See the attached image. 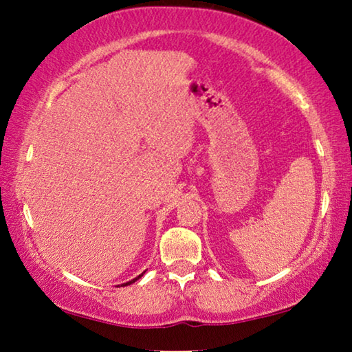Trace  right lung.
I'll list each match as a JSON object with an SVG mask.
<instances>
[{
	"label": "right lung",
	"instance_id": "add662e5",
	"mask_svg": "<svg viewBox=\"0 0 352 352\" xmlns=\"http://www.w3.org/2000/svg\"><path fill=\"white\" fill-rule=\"evenodd\" d=\"M141 278V275L138 276V278H135V279H132V281H129V283H126V284H122V285H129V284H132V283H135L136 281V279H140Z\"/></svg>",
	"mask_w": 352,
	"mask_h": 352
}]
</instances>
